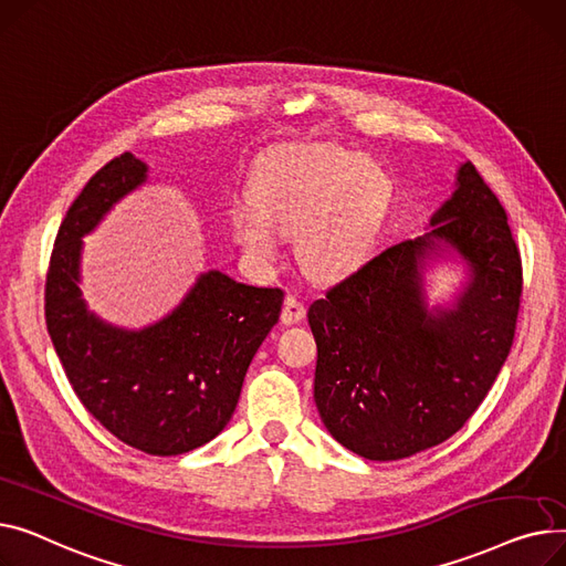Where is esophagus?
<instances>
[{"label": "esophagus", "mask_w": 566, "mask_h": 566, "mask_svg": "<svg viewBox=\"0 0 566 566\" xmlns=\"http://www.w3.org/2000/svg\"><path fill=\"white\" fill-rule=\"evenodd\" d=\"M306 317V306L304 302H298V298L294 294H287L285 296V304H283V311H281V322L292 326L296 322H302Z\"/></svg>", "instance_id": "1"}]
</instances>
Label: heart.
Instances as JSON below:
<instances>
[{
    "mask_svg": "<svg viewBox=\"0 0 566 566\" xmlns=\"http://www.w3.org/2000/svg\"><path fill=\"white\" fill-rule=\"evenodd\" d=\"M392 182L384 166L340 146H283L258 159L251 203L230 212L232 235L255 260L279 258L296 232V258L317 279H340L368 258Z\"/></svg>",
    "mask_w": 566,
    "mask_h": 566,
    "instance_id": "obj_1",
    "label": "heart"
}]
</instances>
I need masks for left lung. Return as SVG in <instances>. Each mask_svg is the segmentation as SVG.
<instances>
[{"instance_id":"8db88e82","label":"left lung","mask_w":566,"mask_h":566,"mask_svg":"<svg viewBox=\"0 0 566 566\" xmlns=\"http://www.w3.org/2000/svg\"><path fill=\"white\" fill-rule=\"evenodd\" d=\"M457 256L468 281L429 307L423 272ZM521 258L505 208L471 161L429 230L363 264L311 304L315 405L338 443L370 461L450 439L482 405L510 354Z\"/></svg>"}]
</instances>
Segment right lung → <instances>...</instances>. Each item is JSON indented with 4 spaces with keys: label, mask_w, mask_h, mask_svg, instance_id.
I'll return each instance as SVG.
<instances>
[{
    "label": "right lung",
    "mask_w": 566,
    "mask_h": 566,
    "mask_svg": "<svg viewBox=\"0 0 566 566\" xmlns=\"http://www.w3.org/2000/svg\"><path fill=\"white\" fill-rule=\"evenodd\" d=\"M148 166L132 153L105 164L61 221L45 283L52 345L86 411L116 439L155 457L210 443L238 407L249 365L279 322L283 290L203 272L155 324L123 328L82 298L88 232L135 189Z\"/></svg>",
    "instance_id": "add662e5"
}]
</instances>
